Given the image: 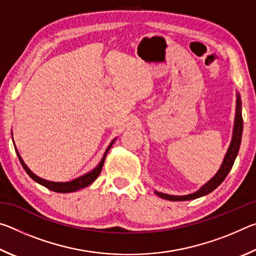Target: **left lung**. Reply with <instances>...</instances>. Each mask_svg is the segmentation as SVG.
I'll use <instances>...</instances> for the list:
<instances>
[{
    "label": "left lung",
    "mask_w": 256,
    "mask_h": 256,
    "mask_svg": "<svg viewBox=\"0 0 256 256\" xmlns=\"http://www.w3.org/2000/svg\"><path fill=\"white\" fill-rule=\"evenodd\" d=\"M242 100L240 94H237V100H236V116H235V125H234V133L232 138L230 142V146L227 150V154L224 156V162L220 166V170L218 172L212 177V178L202 186L200 190H198L196 192L192 194H188V196H170V194H164L162 192H157L154 190V193L158 196L166 198L170 201H188V200H194L206 194L211 193L212 190H216L218 186L222 183L228 175V172H230L235 159L237 157L238 151H240V142H242Z\"/></svg>",
    "instance_id": "1"
}]
</instances>
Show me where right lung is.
Returning <instances> with one entry per match:
<instances>
[{
    "label": "right lung",
    "mask_w": 256,
    "mask_h": 256,
    "mask_svg": "<svg viewBox=\"0 0 256 256\" xmlns=\"http://www.w3.org/2000/svg\"><path fill=\"white\" fill-rule=\"evenodd\" d=\"M115 140H116V138H114V140L110 142V144L108 146V148L106 149L105 154H104L102 159L100 160V162L97 164V167L94 168V170H92V172H86V174L82 175L80 177H78V178H76V180H70V182H50V180H46L44 178H40V177H38L37 175H34V172L29 170L27 164L24 162V160H22V158H21V156L19 154L16 148V154H18L21 164H22L24 170H26V172H27V174L30 177H32V178L34 182H37V183H40V185L45 186V188H47L50 190H53V192L70 193V192H76V190H80V188H86V186L92 184V182L97 178V177L99 176V174H100L102 170V166H104V162H105V158H106V154L108 152V150L110 149V146H112V144H114Z\"/></svg>",
    "instance_id": "obj_1"
}]
</instances>
